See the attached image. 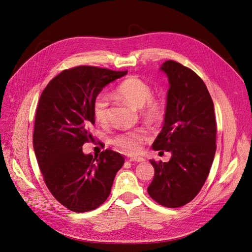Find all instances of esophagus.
I'll use <instances>...</instances> for the list:
<instances>
[{
	"instance_id": "34e87169",
	"label": "esophagus",
	"mask_w": 252,
	"mask_h": 252,
	"mask_svg": "<svg viewBox=\"0 0 252 252\" xmlns=\"http://www.w3.org/2000/svg\"><path fill=\"white\" fill-rule=\"evenodd\" d=\"M129 162H139V163H144L145 159L143 158H129Z\"/></svg>"
}]
</instances>
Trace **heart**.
<instances>
[{
  "instance_id": "obj_1",
  "label": "heart",
  "mask_w": 252,
  "mask_h": 252,
  "mask_svg": "<svg viewBox=\"0 0 252 252\" xmlns=\"http://www.w3.org/2000/svg\"><path fill=\"white\" fill-rule=\"evenodd\" d=\"M112 94L118 100L140 109L142 119L148 124L158 123L164 116L163 103L158 98L151 96L152 89L150 85L139 77L130 75L124 79L113 90ZM108 107L109 101L107 96L100 94L95 98L93 112L97 123L105 124L107 122ZM147 138L146 131H144L143 129H135V130L117 135L113 143L122 152L132 156L139 154Z\"/></svg>"
}]
</instances>
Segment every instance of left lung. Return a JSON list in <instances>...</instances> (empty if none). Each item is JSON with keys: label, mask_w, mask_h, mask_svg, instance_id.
I'll return each mask as SVG.
<instances>
[{"label": "left lung", "mask_w": 252, "mask_h": 252, "mask_svg": "<svg viewBox=\"0 0 252 252\" xmlns=\"http://www.w3.org/2000/svg\"><path fill=\"white\" fill-rule=\"evenodd\" d=\"M159 69L168 78L169 89L162 130L152 149L168 151L171 158L151 159L155 177L147 191L159 205L177 208L194 199L209 174L217 149L215 107L194 71L171 60Z\"/></svg>", "instance_id": "1"}]
</instances>
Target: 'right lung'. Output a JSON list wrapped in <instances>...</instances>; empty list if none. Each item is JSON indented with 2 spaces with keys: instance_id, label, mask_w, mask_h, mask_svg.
<instances>
[{
  "instance_id": "right-lung-1",
  "label": "right lung",
  "mask_w": 252,
  "mask_h": 252,
  "mask_svg": "<svg viewBox=\"0 0 252 252\" xmlns=\"http://www.w3.org/2000/svg\"><path fill=\"white\" fill-rule=\"evenodd\" d=\"M127 71L78 66L53 78L37 105L33 149L46 186L56 199L74 212L97 208L110 194L125 158L110 149L85 155L84 143L94 139L93 106L103 88Z\"/></svg>"
}]
</instances>
